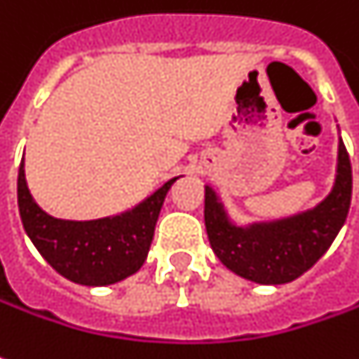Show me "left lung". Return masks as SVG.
Wrapping results in <instances>:
<instances>
[{
  "label": "left lung",
  "mask_w": 359,
  "mask_h": 359,
  "mask_svg": "<svg viewBox=\"0 0 359 359\" xmlns=\"http://www.w3.org/2000/svg\"><path fill=\"white\" fill-rule=\"evenodd\" d=\"M352 201V165L342 138L330 194L314 208L278 219L237 223L205 184V229L211 249L231 273L257 285H285L304 275L328 251Z\"/></svg>",
  "instance_id": "obj_1"
}]
</instances>
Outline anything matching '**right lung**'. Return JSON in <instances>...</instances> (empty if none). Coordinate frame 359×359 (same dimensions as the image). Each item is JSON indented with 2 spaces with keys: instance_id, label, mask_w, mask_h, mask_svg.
<instances>
[{
  "instance_id": "add662e5",
  "label": "right lung",
  "mask_w": 359,
  "mask_h": 359,
  "mask_svg": "<svg viewBox=\"0 0 359 359\" xmlns=\"http://www.w3.org/2000/svg\"><path fill=\"white\" fill-rule=\"evenodd\" d=\"M174 180L118 215L73 221L49 215L27 187L25 162L17 175V205L23 229L41 257L65 278L83 286H107L138 273L148 257L160 209Z\"/></svg>"
}]
</instances>
